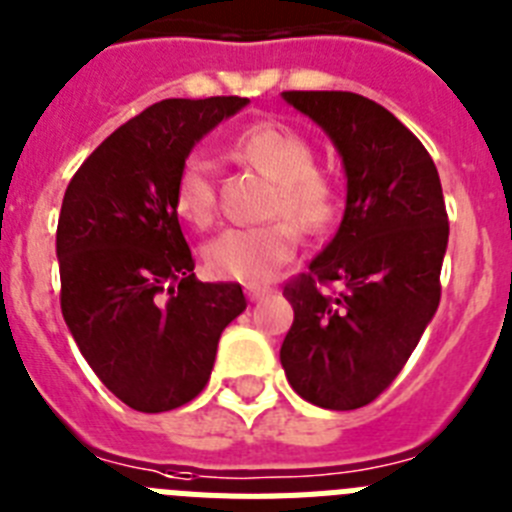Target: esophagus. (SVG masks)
Listing matches in <instances>:
<instances>
[{
	"label": "esophagus",
	"mask_w": 512,
	"mask_h": 512,
	"mask_svg": "<svg viewBox=\"0 0 512 512\" xmlns=\"http://www.w3.org/2000/svg\"><path fill=\"white\" fill-rule=\"evenodd\" d=\"M268 288H260V286H247V299L250 301H260L268 296Z\"/></svg>",
	"instance_id": "obj_1"
}]
</instances>
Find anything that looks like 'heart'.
<instances>
[{"instance_id": "heart-1", "label": "heart", "mask_w": 512, "mask_h": 512, "mask_svg": "<svg viewBox=\"0 0 512 512\" xmlns=\"http://www.w3.org/2000/svg\"><path fill=\"white\" fill-rule=\"evenodd\" d=\"M231 151L278 182L273 216H288L301 231L317 234L335 221L337 195L332 182L317 172L314 149L299 131L278 123H255L239 133ZM175 208L188 224L203 226L216 219V167L211 154L193 151L182 162L175 185ZM296 252V229L288 221L250 229H226L203 250L208 273L221 281H270L275 270Z\"/></svg>"}]
</instances>
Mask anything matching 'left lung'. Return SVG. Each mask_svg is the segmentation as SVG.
<instances>
[{
  "instance_id": "obj_1",
  "label": "left lung",
  "mask_w": 512,
  "mask_h": 512,
  "mask_svg": "<svg viewBox=\"0 0 512 512\" xmlns=\"http://www.w3.org/2000/svg\"><path fill=\"white\" fill-rule=\"evenodd\" d=\"M342 157L348 195L332 242L283 296L293 324L281 363L293 391L324 410L379 397L441 301L448 216L428 149L379 102L355 92H283ZM337 282L340 294L321 291Z\"/></svg>"
}]
</instances>
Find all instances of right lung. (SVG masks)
<instances>
[{"mask_svg": "<svg viewBox=\"0 0 512 512\" xmlns=\"http://www.w3.org/2000/svg\"><path fill=\"white\" fill-rule=\"evenodd\" d=\"M247 102H154L84 159L64 193L61 314L97 379L131 410L167 412L198 397L221 332L247 309L239 283L195 278L175 208L182 162Z\"/></svg>", "mask_w": 512, "mask_h": 512, "instance_id": "right-lung-1", "label": "right lung"}]
</instances>
